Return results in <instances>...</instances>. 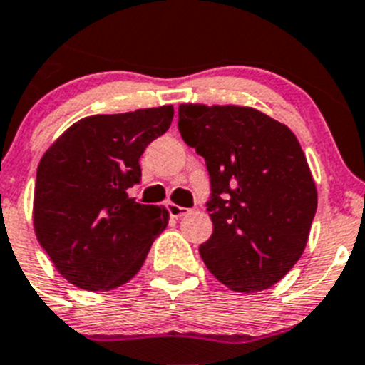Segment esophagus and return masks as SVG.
<instances>
[{
    "label": "esophagus",
    "mask_w": 365,
    "mask_h": 365,
    "mask_svg": "<svg viewBox=\"0 0 365 365\" xmlns=\"http://www.w3.org/2000/svg\"><path fill=\"white\" fill-rule=\"evenodd\" d=\"M167 211H169L170 218H180V216H183L185 212H189V209H187V207L176 205V203H167Z\"/></svg>",
    "instance_id": "esophagus-1"
}]
</instances>
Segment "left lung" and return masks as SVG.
Here are the masks:
<instances>
[{
    "mask_svg": "<svg viewBox=\"0 0 365 365\" xmlns=\"http://www.w3.org/2000/svg\"><path fill=\"white\" fill-rule=\"evenodd\" d=\"M183 142L205 160L212 235L207 269L232 291L280 282L300 260L317 212V185L297 136L251 107L183 103Z\"/></svg>",
    "mask_w": 365,
    "mask_h": 365,
    "instance_id": "8db88e82",
    "label": "left lung"
}]
</instances>
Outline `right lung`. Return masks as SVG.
Wrapping results in <instances>:
<instances>
[{
  "instance_id": "obj_1",
  "label": "right lung",
  "mask_w": 365,
  "mask_h": 365,
  "mask_svg": "<svg viewBox=\"0 0 365 365\" xmlns=\"http://www.w3.org/2000/svg\"><path fill=\"white\" fill-rule=\"evenodd\" d=\"M173 105L96 114L68 127L36 173L34 231L61 277L87 291L120 287L140 271L169 212L127 190L142 180L140 156L167 133Z\"/></svg>"
}]
</instances>
